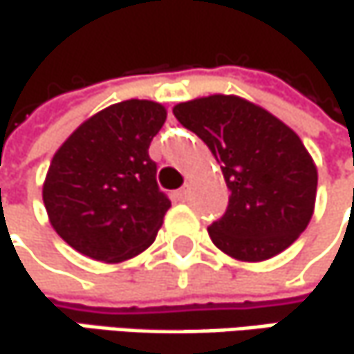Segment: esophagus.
Masks as SVG:
<instances>
[{
    "mask_svg": "<svg viewBox=\"0 0 354 354\" xmlns=\"http://www.w3.org/2000/svg\"><path fill=\"white\" fill-rule=\"evenodd\" d=\"M188 196H190V190H188V188H180V190L174 192V198L180 201V203H186V201H188Z\"/></svg>",
    "mask_w": 354,
    "mask_h": 354,
    "instance_id": "34e87169",
    "label": "esophagus"
}]
</instances>
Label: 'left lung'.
Returning a JSON list of instances; mask_svg holds the SVG:
<instances>
[{
	"label": "left lung",
	"mask_w": 354,
	"mask_h": 354,
	"mask_svg": "<svg viewBox=\"0 0 354 354\" xmlns=\"http://www.w3.org/2000/svg\"><path fill=\"white\" fill-rule=\"evenodd\" d=\"M176 119L209 145L231 190L227 212L209 227L233 259L266 261L308 227L318 170L294 129L237 95H209L174 105Z\"/></svg>",
	"instance_id": "1"
}]
</instances>
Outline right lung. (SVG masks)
<instances>
[{
	"label": "right lung",
	"instance_id": "1",
	"mask_svg": "<svg viewBox=\"0 0 354 354\" xmlns=\"http://www.w3.org/2000/svg\"><path fill=\"white\" fill-rule=\"evenodd\" d=\"M166 115L156 101H121L82 121L56 149L42 198L54 231L79 253L121 263L156 241L170 201L147 149Z\"/></svg>",
	"mask_w": 354,
	"mask_h": 354
}]
</instances>
